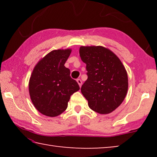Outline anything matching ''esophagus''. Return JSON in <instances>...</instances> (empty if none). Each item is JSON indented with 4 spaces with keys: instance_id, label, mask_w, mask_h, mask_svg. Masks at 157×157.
I'll return each mask as SVG.
<instances>
[{
    "instance_id": "obj_1",
    "label": "esophagus",
    "mask_w": 157,
    "mask_h": 157,
    "mask_svg": "<svg viewBox=\"0 0 157 157\" xmlns=\"http://www.w3.org/2000/svg\"><path fill=\"white\" fill-rule=\"evenodd\" d=\"M77 82H78L79 86L81 87L82 86V82L81 79H77Z\"/></svg>"
}]
</instances>
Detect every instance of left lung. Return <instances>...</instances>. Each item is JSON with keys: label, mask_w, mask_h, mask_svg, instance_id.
<instances>
[{"label": "left lung", "mask_w": 157, "mask_h": 157, "mask_svg": "<svg viewBox=\"0 0 157 157\" xmlns=\"http://www.w3.org/2000/svg\"><path fill=\"white\" fill-rule=\"evenodd\" d=\"M88 78L81 91L89 107L99 113L112 112L121 105L128 89L127 71L118 57L102 46H81Z\"/></svg>", "instance_id": "left-lung-1"}]
</instances>
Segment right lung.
Listing matches in <instances>:
<instances>
[{"label":"right lung","mask_w":157,"mask_h":157,"mask_svg":"<svg viewBox=\"0 0 157 157\" xmlns=\"http://www.w3.org/2000/svg\"><path fill=\"white\" fill-rule=\"evenodd\" d=\"M71 50H56L48 53L37 63L29 82L32 102L39 112L55 117L64 111L71 95L79 89L64 66Z\"/></svg>","instance_id":"add662e5"}]
</instances>
